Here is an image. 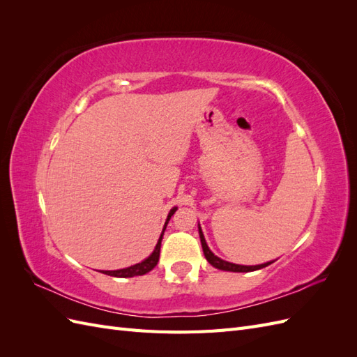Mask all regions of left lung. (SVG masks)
Masks as SVG:
<instances>
[{
  "label": "left lung",
  "instance_id": "obj_1",
  "mask_svg": "<svg viewBox=\"0 0 357 357\" xmlns=\"http://www.w3.org/2000/svg\"><path fill=\"white\" fill-rule=\"evenodd\" d=\"M199 238H201V244H202V250L205 255V259L214 266V268H219L223 269V271H232V273H250V271H256V269H262L268 265H271L273 262H268V264H262V265H255V266H245V265H236V264H231V262H226L223 259L214 256V253L210 250L207 243H205L204 238V234L199 228Z\"/></svg>",
  "mask_w": 357,
  "mask_h": 357
}]
</instances>
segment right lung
Masks as SVG:
<instances>
[{"label":"right lung","mask_w":357,"mask_h":357,"mask_svg":"<svg viewBox=\"0 0 357 357\" xmlns=\"http://www.w3.org/2000/svg\"><path fill=\"white\" fill-rule=\"evenodd\" d=\"M176 207L172 208L171 211H169V214H168V219H167V222H165V226H164V231H162V234H160V236H159V241H158V244H156V247H155V250H153V253L150 255L147 259H144V261L142 262V264H137V265H132V266H129V268H123V269H117V271H101L102 274H107V275H112V277H122V278H126V277H135V275H144L146 273H149V271H152V269L158 265V262H159V253H160V241H162V235H164V232H165V228H167V225H168V222H169V219H171V215L176 213Z\"/></svg>","instance_id":"add662e5"}]
</instances>
